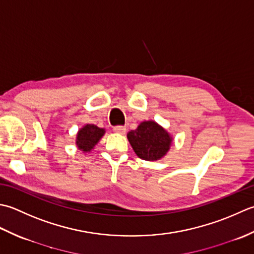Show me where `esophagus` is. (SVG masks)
<instances>
[{
  "instance_id": "obj_1",
  "label": "esophagus",
  "mask_w": 254,
  "mask_h": 254,
  "mask_svg": "<svg viewBox=\"0 0 254 254\" xmlns=\"http://www.w3.org/2000/svg\"><path fill=\"white\" fill-rule=\"evenodd\" d=\"M114 131L118 133H125L126 132V127L125 126H115L114 127Z\"/></svg>"
}]
</instances>
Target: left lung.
Returning <instances> with one entry per match:
<instances>
[{"instance_id": "left-lung-1", "label": "left lung", "mask_w": 254, "mask_h": 254, "mask_svg": "<svg viewBox=\"0 0 254 254\" xmlns=\"http://www.w3.org/2000/svg\"><path fill=\"white\" fill-rule=\"evenodd\" d=\"M127 138L137 156L147 161L161 159L170 149L172 139L154 122H143L137 129L129 131Z\"/></svg>"}]
</instances>
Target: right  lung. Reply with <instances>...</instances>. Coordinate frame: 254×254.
<instances>
[{
	"mask_svg": "<svg viewBox=\"0 0 254 254\" xmlns=\"http://www.w3.org/2000/svg\"><path fill=\"white\" fill-rule=\"evenodd\" d=\"M104 132V129L98 128L95 125H85L81 130H79V132H77V147L84 152L91 151V149L98 142V140L102 138Z\"/></svg>",
	"mask_w": 254,
	"mask_h": 254,
	"instance_id": "add662e5",
	"label": "right lung"
}]
</instances>
